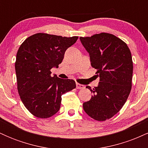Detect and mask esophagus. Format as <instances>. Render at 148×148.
Segmentation results:
<instances>
[{"label":"esophagus","instance_id":"1","mask_svg":"<svg viewBox=\"0 0 148 148\" xmlns=\"http://www.w3.org/2000/svg\"><path fill=\"white\" fill-rule=\"evenodd\" d=\"M76 88H77V89H83V88H84V85L78 84V83H76Z\"/></svg>","mask_w":148,"mask_h":148}]
</instances>
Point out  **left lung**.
I'll return each mask as SVG.
<instances>
[{"mask_svg":"<svg viewBox=\"0 0 148 148\" xmlns=\"http://www.w3.org/2000/svg\"><path fill=\"white\" fill-rule=\"evenodd\" d=\"M99 77L97 87L86 86L92 95L83 104L92 118L104 121L123 108L132 89L133 62L127 44L115 35L101 33L80 37Z\"/></svg>","mask_w":148,"mask_h":148,"instance_id":"obj_1","label":"left lung"}]
</instances>
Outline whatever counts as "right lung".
Segmentation results:
<instances>
[{"label": "right lung", "instance_id": "obj_1", "mask_svg": "<svg viewBox=\"0 0 148 148\" xmlns=\"http://www.w3.org/2000/svg\"><path fill=\"white\" fill-rule=\"evenodd\" d=\"M77 39L37 33L20 46L15 62L18 92L25 108L37 118L56 114L61 96L76 88L74 80L51 76V69L58 67L66 50Z\"/></svg>", "mask_w": 148, "mask_h": 148}]
</instances>
